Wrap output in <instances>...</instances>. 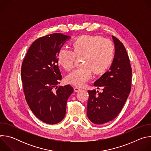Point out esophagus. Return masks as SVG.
I'll use <instances>...</instances> for the list:
<instances>
[{
	"mask_svg": "<svg viewBox=\"0 0 151 151\" xmlns=\"http://www.w3.org/2000/svg\"><path fill=\"white\" fill-rule=\"evenodd\" d=\"M79 90H81V88H78V87H75V88H74V91H75V92H78Z\"/></svg>",
	"mask_w": 151,
	"mask_h": 151,
	"instance_id": "1",
	"label": "esophagus"
}]
</instances>
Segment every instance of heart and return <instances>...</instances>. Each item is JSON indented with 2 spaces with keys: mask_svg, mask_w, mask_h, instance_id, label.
Masks as SVG:
<instances>
[{
  "mask_svg": "<svg viewBox=\"0 0 151 151\" xmlns=\"http://www.w3.org/2000/svg\"><path fill=\"white\" fill-rule=\"evenodd\" d=\"M73 52L60 49L57 60L66 70L72 69L77 57H83L82 68L70 73L66 81L68 83L81 87L91 79L93 70L101 73L109 68L114 57V45L111 40L99 36L84 35L78 37L72 44Z\"/></svg>",
  "mask_w": 151,
  "mask_h": 151,
  "instance_id": "obj_1",
  "label": "heart"
}]
</instances>
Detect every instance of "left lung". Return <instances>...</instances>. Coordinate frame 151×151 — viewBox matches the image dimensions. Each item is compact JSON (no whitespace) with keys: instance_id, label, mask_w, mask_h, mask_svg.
I'll use <instances>...</instances> for the list:
<instances>
[{"instance_id":"1","label":"left lung","mask_w":151,"mask_h":151,"mask_svg":"<svg viewBox=\"0 0 151 151\" xmlns=\"http://www.w3.org/2000/svg\"><path fill=\"white\" fill-rule=\"evenodd\" d=\"M115 54L111 66L96 81L94 85L103 92L88 90L87 116L95 124H103L115 118L128 97L131 90L132 70L130 60L122 43L112 36ZM97 92H99L97 91Z\"/></svg>"}]
</instances>
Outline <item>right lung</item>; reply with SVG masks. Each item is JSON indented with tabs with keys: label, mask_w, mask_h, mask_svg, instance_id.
I'll use <instances>...</instances> for the list:
<instances>
[{
	"label": "right lung",
	"mask_w": 151,
	"mask_h": 151,
	"mask_svg": "<svg viewBox=\"0 0 151 151\" xmlns=\"http://www.w3.org/2000/svg\"><path fill=\"white\" fill-rule=\"evenodd\" d=\"M70 36L54 33L36 40L27 51L21 67V80L26 100L34 115L48 124L65 116L67 101L73 92L70 85L58 88L61 75L57 55ZM55 88L56 91L54 89Z\"/></svg>",
	"instance_id": "right-lung-1"
}]
</instances>
